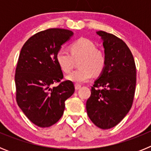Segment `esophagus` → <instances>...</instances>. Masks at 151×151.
<instances>
[{
  "label": "esophagus",
  "mask_w": 151,
  "mask_h": 151,
  "mask_svg": "<svg viewBox=\"0 0 151 151\" xmlns=\"http://www.w3.org/2000/svg\"><path fill=\"white\" fill-rule=\"evenodd\" d=\"M81 85H78V84H76V85H75V88H76V90H78V89L81 88Z\"/></svg>",
  "instance_id": "1"
}]
</instances>
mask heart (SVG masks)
<instances>
[{
	"instance_id": "obj_1",
	"label": "heart",
	"mask_w": 151,
	"mask_h": 151,
	"mask_svg": "<svg viewBox=\"0 0 151 151\" xmlns=\"http://www.w3.org/2000/svg\"><path fill=\"white\" fill-rule=\"evenodd\" d=\"M71 54L65 49L57 51L56 56L58 66L64 73H69L73 68L74 60H78L81 69L66 76L68 81L76 84L88 82L94 73L100 74L106 65V57L104 52L97 50L95 44L87 38H80L72 44Z\"/></svg>"
}]
</instances>
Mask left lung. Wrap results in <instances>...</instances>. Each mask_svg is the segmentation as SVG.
Returning a JSON list of instances; mask_svg holds the SVG:
<instances>
[{
	"instance_id": "1",
	"label": "left lung",
	"mask_w": 151,
	"mask_h": 151,
	"mask_svg": "<svg viewBox=\"0 0 151 151\" xmlns=\"http://www.w3.org/2000/svg\"><path fill=\"white\" fill-rule=\"evenodd\" d=\"M96 33L102 40L106 65L94 81L86 110L96 126L109 129L119 123L132 107L136 67L132 54L122 40L104 31Z\"/></svg>"
}]
</instances>
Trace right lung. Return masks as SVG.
I'll return each instance as SVG.
<instances>
[{
    "label": "right lung",
    "mask_w": 151,
    "mask_h": 151,
    "mask_svg": "<svg viewBox=\"0 0 151 151\" xmlns=\"http://www.w3.org/2000/svg\"><path fill=\"white\" fill-rule=\"evenodd\" d=\"M73 35L67 29H47L32 36L21 49L15 74L17 102L29 120L39 127H50L59 120L65 101L75 91L70 81L52 88L63 78L57 53Z\"/></svg>",
    "instance_id": "1"
}]
</instances>
